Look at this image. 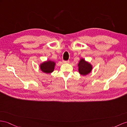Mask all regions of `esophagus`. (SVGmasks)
<instances>
[{
  "instance_id": "1",
  "label": "esophagus",
  "mask_w": 127,
  "mask_h": 127,
  "mask_svg": "<svg viewBox=\"0 0 127 127\" xmlns=\"http://www.w3.org/2000/svg\"><path fill=\"white\" fill-rule=\"evenodd\" d=\"M63 63H64V64H67V63H69V61H63Z\"/></svg>"
}]
</instances>
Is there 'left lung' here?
Returning <instances> with one entry per match:
<instances>
[{"instance_id":"8db88e82","label":"left lung","mask_w":127,"mask_h":127,"mask_svg":"<svg viewBox=\"0 0 127 127\" xmlns=\"http://www.w3.org/2000/svg\"><path fill=\"white\" fill-rule=\"evenodd\" d=\"M79 73L83 76L87 75L90 73L93 69V65L85 59L81 58L78 64Z\"/></svg>"}]
</instances>
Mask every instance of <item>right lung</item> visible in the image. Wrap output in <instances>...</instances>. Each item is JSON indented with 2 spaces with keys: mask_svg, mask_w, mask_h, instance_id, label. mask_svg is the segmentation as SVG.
Listing matches in <instances>:
<instances>
[{
  "mask_svg": "<svg viewBox=\"0 0 127 127\" xmlns=\"http://www.w3.org/2000/svg\"><path fill=\"white\" fill-rule=\"evenodd\" d=\"M56 63L54 61L50 60H47L42 62L39 64V68L43 73L49 74L54 71Z\"/></svg>",
  "mask_w": 127,
  "mask_h": 127,
  "instance_id": "obj_1",
  "label": "right lung"
}]
</instances>
